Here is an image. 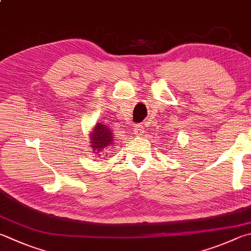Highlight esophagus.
<instances>
[{
  "label": "esophagus",
  "instance_id": "1",
  "mask_svg": "<svg viewBox=\"0 0 251 251\" xmlns=\"http://www.w3.org/2000/svg\"><path fill=\"white\" fill-rule=\"evenodd\" d=\"M133 132H134V134H135V135L142 136V135H143V134L145 133V130H144L143 126H141V125H136V126H134Z\"/></svg>",
  "mask_w": 251,
  "mask_h": 251
}]
</instances>
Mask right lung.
<instances>
[{
	"label": "right lung",
	"instance_id": "right-lung-1",
	"mask_svg": "<svg viewBox=\"0 0 251 251\" xmlns=\"http://www.w3.org/2000/svg\"><path fill=\"white\" fill-rule=\"evenodd\" d=\"M89 144L93 150L94 154L101 156L100 153L105 152V150L109 149V146L112 145L115 142V134L112 133V130L108 125L105 124V121H98L95 126L92 127V132L89 133ZM106 153H103V157H108ZM101 158V157H100Z\"/></svg>",
	"mask_w": 251,
	"mask_h": 251
}]
</instances>
